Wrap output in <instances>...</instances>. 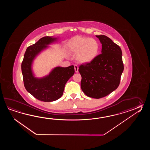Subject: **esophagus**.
I'll list each match as a JSON object with an SVG mask.
<instances>
[{
    "mask_svg": "<svg viewBox=\"0 0 150 150\" xmlns=\"http://www.w3.org/2000/svg\"><path fill=\"white\" fill-rule=\"evenodd\" d=\"M78 70H79V67H78L77 65H74V70H75V72H78Z\"/></svg>",
    "mask_w": 150,
    "mask_h": 150,
    "instance_id": "obj_1",
    "label": "esophagus"
}]
</instances>
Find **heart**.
Listing matches in <instances>:
<instances>
[{
    "label": "heart",
    "instance_id": "b5f03b06",
    "mask_svg": "<svg viewBox=\"0 0 150 150\" xmlns=\"http://www.w3.org/2000/svg\"><path fill=\"white\" fill-rule=\"evenodd\" d=\"M68 49L71 53L76 54L78 62L81 64H88L98 56L100 45L94 38L76 36L69 42Z\"/></svg>",
    "mask_w": 150,
    "mask_h": 150
}]
</instances>
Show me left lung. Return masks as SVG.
Returning <instances> with one entry per match:
<instances>
[{
    "mask_svg": "<svg viewBox=\"0 0 150 150\" xmlns=\"http://www.w3.org/2000/svg\"><path fill=\"white\" fill-rule=\"evenodd\" d=\"M101 54L91 63L81 65V88L86 96L100 99L117 89L124 70L121 49L105 35H96Z\"/></svg>",
    "mask_w": 150,
    "mask_h": 150,
    "instance_id": "1",
    "label": "left lung"
}]
</instances>
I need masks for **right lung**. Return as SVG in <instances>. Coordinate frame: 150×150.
Instances as JSON below:
<instances>
[{
	"label": "right lung",
	"instance_id": "obj_1",
	"mask_svg": "<svg viewBox=\"0 0 150 150\" xmlns=\"http://www.w3.org/2000/svg\"><path fill=\"white\" fill-rule=\"evenodd\" d=\"M59 38L45 36L27 48L21 64L25 88L35 98L44 102H52L59 99L63 94L68 80L74 74V65L53 68L49 74L41 78L35 76L33 64L35 58L50 48L49 45L57 42Z\"/></svg>",
	"mask_w": 150,
	"mask_h": 150
}]
</instances>
